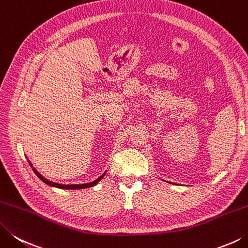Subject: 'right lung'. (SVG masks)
<instances>
[{
    "mask_svg": "<svg viewBox=\"0 0 248 248\" xmlns=\"http://www.w3.org/2000/svg\"><path fill=\"white\" fill-rule=\"evenodd\" d=\"M30 163V162H29ZM30 166L32 167V170H33V171L35 172V175L39 177V178L43 181V182H45L46 185H48V186H55V188H59V189H66V190H76V189H85V188H91V186H94L95 185H97L98 182H99L101 179H102V177H104L105 175H106V171L104 172V174H102L99 178H97L96 180H94L93 182H88V184H82V185H60V184H56V182H53V181H49V180H47L46 178H44L43 176H42L39 171H37L35 168L32 166V164L30 163Z\"/></svg>",
    "mask_w": 248,
    "mask_h": 248,
    "instance_id": "obj_1",
    "label": "right lung"
}]
</instances>
